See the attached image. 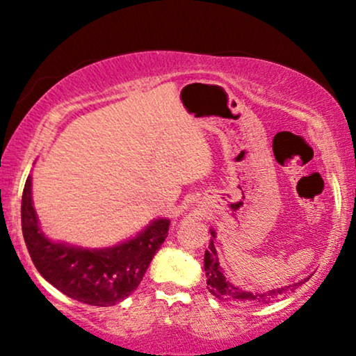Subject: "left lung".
<instances>
[{"label": "left lung", "instance_id": "8db88e82", "mask_svg": "<svg viewBox=\"0 0 356 356\" xmlns=\"http://www.w3.org/2000/svg\"><path fill=\"white\" fill-rule=\"evenodd\" d=\"M211 232V243H209V250H206V254H204V270H206L207 277V289L211 293L218 298L220 301H227L230 305H240V306H257V305H267L272 303V301L280 298V296H285L290 291L298 289L300 285H303L309 277H306L305 280L296 282V284H291L289 286H284V289H277L266 291V293H252V291H246L236 286L233 282H230L222 272L220 262H218L216 246H213V240H216V230Z\"/></svg>", "mask_w": 356, "mask_h": 356}]
</instances>
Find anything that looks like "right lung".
<instances>
[{
	"label": "right lung",
	"mask_w": 356,
	"mask_h": 356,
	"mask_svg": "<svg viewBox=\"0 0 356 356\" xmlns=\"http://www.w3.org/2000/svg\"><path fill=\"white\" fill-rule=\"evenodd\" d=\"M22 235L37 270L72 300L113 306L138 289L147 267L168 236V218L159 217L138 235L106 248H81L55 241L42 232L32 201V177L22 193Z\"/></svg>",
	"instance_id": "1"
}]
</instances>
